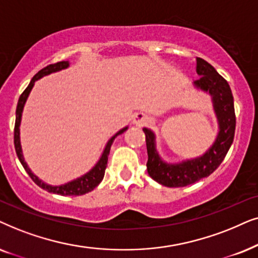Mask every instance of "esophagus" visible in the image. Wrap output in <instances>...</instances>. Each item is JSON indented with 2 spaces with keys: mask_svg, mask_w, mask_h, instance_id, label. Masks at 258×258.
<instances>
[{
  "mask_svg": "<svg viewBox=\"0 0 258 258\" xmlns=\"http://www.w3.org/2000/svg\"><path fill=\"white\" fill-rule=\"evenodd\" d=\"M147 121V116L144 114V113H137L133 118V122L136 123L137 126H143L144 123H146Z\"/></svg>",
  "mask_w": 258,
  "mask_h": 258,
  "instance_id": "1",
  "label": "esophagus"
}]
</instances>
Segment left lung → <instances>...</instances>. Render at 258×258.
<instances>
[{
  "mask_svg": "<svg viewBox=\"0 0 258 258\" xmlns=\"http://www.w3.org/2000/svg\"><path fill=\"white\" fill-rule=\"evenodd\" d=\"M198 80L194 86L211 95L212 105L218 120V135L215 143L203 156L181 163L170 164L161 159L156 149V136L144 127L147 147V172L157 183L167 187H183L201 180L214 172L228 153L233 142L236 128V115L233 97L228 81L207 61L197 57Z\"/></svg>",
  "mask_w": 258,
  "mask_h": 258,
  "instance_id": "8db88e82",
  "label": "left lung"
}]
</instances>
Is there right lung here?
Returning a JSON list of instances; mask_svg holds the SVG:
<instances>
[{
    "label": "right lung",
    "instance_id": "obj_1",
    "mask_svg": "<svg viewBox=\"0 0 258 258\" xmlns=\"http://www.w3.org/2000/svg\"><path fill=\"white\" fill-rule=\"evenodd\" d=\"M68 66H70V62H68V61H61V62L49 64V66L42 68V70L39 71L35 75H34L33 79L29 82L28 87H27L25 91H23V93L20 95L19 102H17L15 128H14V144H15L16 154H17V157H19L20 161H21L22 166L25 167L27 173H28L29 177L34 180V183H35L36 185H39L41 188H43V190H46L48 192H51V194H56V195H61V196H81V195L88 194V192H91L92 190H94V188L101 183L102 178H104V176H105V170H106V166H107L108 154H109V151H111L112 144H113V142H114V139L116 138V137H118L119 135H122V133L125 132L127 128H128V126L123 127V128H121L120 131L116 132L115 135L108 140L107 144H106L105 149H104V152H102V154H101L100 159L98 160V163L95 164L87 173H85L84 176L77 178V179L68 181V183H66V184L57 185V186H53V185L46 184L44 181L39 179V178H37L35 174L32 172V170L29 169L28 165H27V163L25 161V158H23L21 142H20V125H21L23 107H25L27 99H28V95L30 93V91H32L35 81L39 80V79H41L42 77H46V75L55 73V72L66 70Z\"/></svg>",
    "mask_w": 258,
    "mask_h": 258
}]
</instances>
